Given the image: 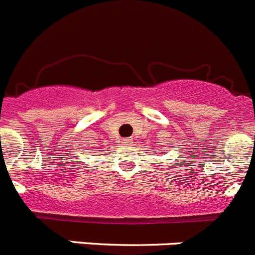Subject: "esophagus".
I'll return each mask as SVG.
<instances>
[{
    "instance_id": "esophagus-1",
    "label": "esophagus",
    "mask_w": 255,
    "mask_h": 255,
    "mask_svg": "<svg viewBox=\"0 0 255 255\" xmlns=\"http://www.w3.org/2000/svg\"><path fill=\"white\" fill-rule=\"evenodd\" d=\"M123 145H125V146L132 145V139H130V137H126V139H123Z\"/></svg>"
}]
</instances>
